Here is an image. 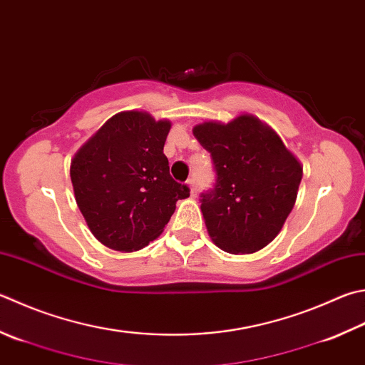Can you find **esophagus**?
Masks as SVG:
<instances>
[{
  "label": "esophagus",
  "instance_id": "1",
  "mask_svg": "<svg viewBox=\"0 0 365 365\" xmlns=\"http://www.w3.org/2000/svg\"><path fill=\"white\" fill-rule=\"evenodd\" d=\"M187 184H189V187H190V194L195 195L197 194V181H195V178H190V180L187 181Z\"/></svg>",
  "mask_w": 365,
  "mask_h": 365
}]
</instances>
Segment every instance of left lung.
Instances as JSON below:
<instances>
[{
	"mask_svg": "<svg viewBox=\"0 0 365 365\" xmlns=\"http://www.w3.org/2000/svg\"><path fill=\"white\" fill-rule=\"evenodd\" d=\"M194 136L216 173L212 187L200 194L210 237L232 254L262 250L294 208L300 163L272 128L247 114L229 123H200Z\"/></svg>",
	"mask_w": 365,
	"mask_h": 365,
	"instance_id": "left-lung-1",
	"label": "left lung"
}]
</instances>
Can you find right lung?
Wrapping results in <instances>:
<instances>
[{"instance_id": "obj_1", "label": "right lung", "mask_w": 365, "mask_h": 365, "mask_svg": "<svg viewBox=\"0 0 365 365\" xmlns=\"http://www.w3.org/2000/svg\"><path fill=\"white\" fill-rule=\"evenodd\" d=\"M171 123L141 111L109 119L71 162V182L95 237L115 251H136L163 232L187 184L170 175L163 154Z\"/></svg>"}]
</instances>
